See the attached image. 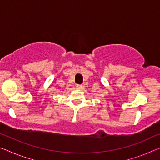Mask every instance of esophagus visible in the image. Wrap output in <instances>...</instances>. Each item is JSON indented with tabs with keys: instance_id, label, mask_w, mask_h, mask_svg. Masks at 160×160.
Wrapping results in <instances>:
<instances>
[{
	"instance_id": "obj_1",
	"label": "esophagus",
	"mask_w": 160,
	"mask_h": 160,
	"mask_svg": "<svg viewBox=\"0 0 160 160\" xmlns=\"http://www.w3.org/2000/svg\"><path fill=\"white\" fill-rule=\"evenodd\" d=\"M76 88H77V89H80L81 88H82V85H76Z\"/></svg>"
}]
</instances>
